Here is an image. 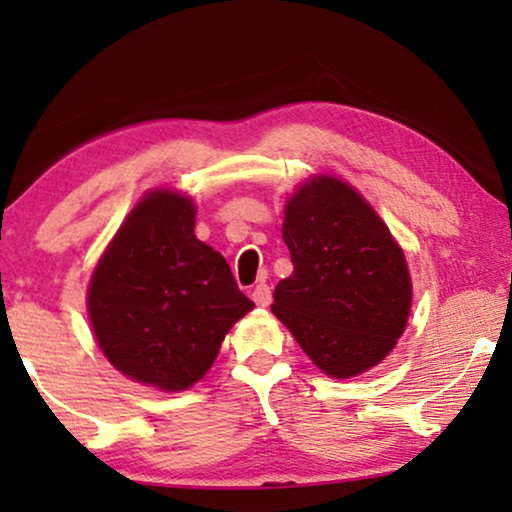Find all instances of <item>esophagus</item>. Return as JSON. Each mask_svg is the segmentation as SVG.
Instances as JSON below:
<instances>
[{
	"label": "esophagus",
	"mask_w": 512,
	"mask_h": 512,
	"mask_svg": "<svg viewBox=\"0 0 512 512\" xmlns=\"http://www.w3.org/2000/svg\"><path fill=\"white\" fill-rule=\"evenodd\" d=\"M251 298H254V303L258 305V307H268L270 303H272V291H270V286L268 284H256L254 286V291H251Z\"/></svg>",
	"instance_id": "34e87169"
}]
</instances>
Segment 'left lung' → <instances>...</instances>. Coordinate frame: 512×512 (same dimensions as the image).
Here are the masks:
<instances>
[{"label":"left lung","instance_id":"left-lung-1","mask_svg":"<svg viewBox=\"0 0 512 512\" xmlns=\"http://www.w3.org/2000/svg\"><path fill=\"white\" fill-rule=\"evenodd\" d=\"M282 237L293 275L272 312L331 377L380 363L405 331L412 286L405 256L373 207L333 177H317L286 205Z\"/></svg>","mask_w":512,"mask_h":512}]
</instances>
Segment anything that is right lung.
<instances>
[{
    "mask_svg": "<svg viewBox=\"0 0 512 512\" xmlns=\"http://www.w3.org/2000/svg\"><path fill=\"white\" fill-rule=\"evenodd\" d=\"M191 198L153 191L132 209L88 289L90 324L123 375L165 391L188 389L254 303L226 258L193 233Z\"/></svg>",
    "mask_w": 512,
    "mask_h": 512,
    "instance_id": "right-lung-1",
    "label": "right lung"
}]
</instances>
